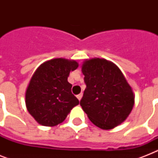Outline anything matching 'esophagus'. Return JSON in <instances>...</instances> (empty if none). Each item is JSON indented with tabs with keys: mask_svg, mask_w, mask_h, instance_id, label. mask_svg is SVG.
<instances>
[{
	"mask_svg": "<svg viewBox=\"0 0 158 158\" xmlns=\"http://www.w3.org/2000/svg\"><path fill=\"white\" fill-rule=\"evenodd\" d=\"M82 97H83V94H82V93H80V94L77 95V98L79 99V101H80V100H81V98H82Z\"/></svg>",
	"mask_w": 158,
	"mask_h": 158,
	"instance_id": "obj_1",
	"label": "esophagus"
}]
</instances>
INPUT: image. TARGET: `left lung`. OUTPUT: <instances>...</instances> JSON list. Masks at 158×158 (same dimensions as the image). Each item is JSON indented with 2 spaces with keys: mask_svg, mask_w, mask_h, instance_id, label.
<instances>
[{
  "mask_svg": "<svg viewBox=\"0 0 158 158\" xmlns=\"http://www.w3.org/2000/svg\"><path fill=\"white\" fill-rule=\"evenodd\" d=\"M82 73L86 89L80 106L89 120L102 130L124 122L133 109L135 95L117 65L105 59L86 60Z\"/></svg>",
  "mask_w": 158,
  "mask_h": 158,
  "instance_id": "left-lung-1",
  "label": "left lung"
}]
</instances>
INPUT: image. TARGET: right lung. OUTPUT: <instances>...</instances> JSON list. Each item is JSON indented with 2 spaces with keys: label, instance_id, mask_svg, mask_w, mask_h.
Listing matches in <instances>:
<instances>
[{
  "label": "right lung",
  "instance_id": "add662e5",
  "mask_svg": "<svg viewBox=\"0 0 158 158\" xmlns=\"http://www.w3.org/2000/svg\"><path fill=\"white\" fill-rule=\"evenodd\" d=\"M79 64L73 60L56 58L44 62L36 69L25 94L27 110L44 126L63 122L72 108L79 103L71 93L67 79Z\"/></svg>",
  "mask_w": 158,
  "mask_h": 158
}]
</instances>
